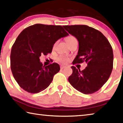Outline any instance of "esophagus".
<instances>
[{"mask_svg":"<svg viewBox=\"0 0 123 123\" xmlns=\"http://www.w3.org/2000/svg\"><path fill=\"white\" fill-rule=\"evenodd\" d=\"M66 68V67L64 66H61V67H60V68H61V70H62V69H63L64 68Z\"/></svg>","mask_w":123,"mask_h":123,"instance_id":"obj_1","label":"esophagus"}]
</instances>
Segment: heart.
I'll use <instances>...</instances> for the list:
<instances>
[{"mask_svg":"<svg viewBox=\"0 0 123 123\" xmlns=\"http://www.w3.org/2000/svg\"><path fill=\"white\" fill-rule=\"evenodd\" d=\"M75 37H72V36H70V37H68L66 39L67 43L68 44L69 43V42H70L71 40H72L74 39H75ZM57 60H58V61L62 62V63H66V62H68V59L66 56H59V57L57 58Z\"/></svg>","mask_w":123,"mask_h":123,"instance_id":"b5f03b06","label":"heart"}]
</instances>
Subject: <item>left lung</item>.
Masks as SVG:
<instances>
[{
	"mask_svg": "<svg viewBox=\"0 0 123 123\" xmlns=\"http://www.w3.org/2000/svg\"><path fill=\"white\" fill-rule=\"evenodd\" d=\"M79 41V51L73 64L85 61L87 67L81 71L71 67L69 83L84 94L96 92L106 83L113 68L112 47L106 37L96 29L86 25L63 26Z\"/></svg>",
	"mask_w": 123,
	"mask_h": 123,
	"instance_id": "1",
	"label": "left lung"
}]
</instances>
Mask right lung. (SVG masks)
Here are the masks:
<instances>
[{"mask_svg":"<svg viewBox=\"0 0 123 123\" xmlns=\"http://www.w3.org/2000/svg\"><path fill=\"white\" fill-rule=\"evenodd\" d=\"M68 35L61 26L40 24L22 31L13 44L10 56L12 74L21 88L37 93L49 86L60 71V66L56 63L43 66L40 57L52 53L56 41Z\"/></svg>","mask_w":123,"mask_h":123,"instance_id":"right-lung-1","label":"right lung"}]
</instances>
